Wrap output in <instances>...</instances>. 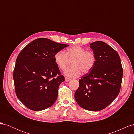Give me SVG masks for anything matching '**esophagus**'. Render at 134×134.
<instances>
[{
	"instance_id": "1",
	"label": "esophagus",
	"mask_w": 134,
	"mask_h": 134,
	"mask_svg": "<svg viewBox=\"0 0 134 134\" xmlns=\"http://www.w3.org/2000/svg\"><path fill=\"white\" fill-rule=\"evenodd\" d=\"M70 80H71V79L68 78V77H65V80L66 82H68V81H70Z\"/></svg>"
}]
</instances>
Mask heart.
Instances as JSON below:
<instances>
[{
  "mask_svg": "<svg viewBox=\"0 0 134 134\" xmlns=\"http://www.w3.org/2000/svg\"><path fill=\"white\" fill-rule=\"evenodd\" d=\"M55 63L61 70L66 67L69 60H72V66L66 68L64 74L70 78H75L82 73H88L94 67L96 63V56L92 50H87L82 46L75 45L68 48L64 51H58L54 56Z\"/></svg>",
  "mask_w": 134,
  "mask_h": 134,
  "instance_id": "b5f03b06",
  "label": "heart"
}]
</instances>
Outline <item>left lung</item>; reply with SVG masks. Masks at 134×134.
I'll list each match as a JSON object with an SVG mask.
<instances>
[{
    "instance_id": "1",
    "label": "left lung",
    "mask_w": 134,
    "mask_h": 134,
    "mask_svg": "<svg viewBox=\"0 0 134 134\" xmlns=\"http://www.w3.org/2000/svg\"><path fill=\"white\" fill-rule=\"evenodd\" d=\"M90 47L96 56L95 66L81 77L74 96L81 107L98 111L107 107L119 94L123 69L119 54L106 43L96 41Z\"/></svg>"
}]
</instances>
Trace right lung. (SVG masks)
Returning <instances> with one entry per match:
<instances>
[{
  "mask_svg": "<svg viewBox=\"0 0 134 134\" xmlns=\"http://www.w3.org/2000/svg\"><path fill=\"white\" fill-rule=\"evenodd\" d=\"M68 46L39 38L20 52L15 62L13 79L16 95L26 107L38 111L54 104L60 84L65 80L54 56Z\"/></svg>",
  "mask_w": 134,
  "mask_h": 134,
  "instance_id": "1",
  "label": "right lung"
}]
</instances>
